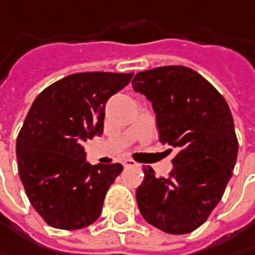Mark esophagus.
Segmentation results:
<instances>
[{"mask_svg":"<svg viewBox=\"0 0 255 255\" xmlns=\"http://www.w3.org/2000/svg\"><path fill=\"white\" fill-rule=\"evenodd\" d=\"M123 165L128 168V167H134V165H137V162L132 160H129V158H126V160H123Z\"/></svg>","mask_w":255,"mask_h":255,"instance_id":"1","label":"esophagus"}]
</instances>
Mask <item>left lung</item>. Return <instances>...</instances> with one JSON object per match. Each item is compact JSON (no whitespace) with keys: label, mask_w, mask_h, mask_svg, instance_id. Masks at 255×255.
Segmentation results:
<instances>
[{"label":"left lung","mask_w":255,"mask_h":255,"mask_svg":"<svg viewBox=\"0 0 255 255\" xmlns=\"http://www.w3.org/2000/svg\"><path fill=\"white\" fill-rule=\"evenodd\" d=\"M132 88L152 104L161 142L177 149L170 177L142 168L139 213L168 234L191 233L220 203L236 165L238 141L227 101L183 65L138 72Z\"/></svg>","instance_id":"obj_1"}]
</instances>
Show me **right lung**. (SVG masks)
I'll list each match as a JSON object with an SVG mask.
<instances>
[{
  "label": "right lung",
  "instance_id": "add662e5",
  "mask_svg": "<svg viewBox=\"0 0 255 255\" xmlns=\"http://www.w3.org/2000/svg\"><path fill=\"white\" fill-rule=\"evenodd\" d=\"M131 78L72 74L45 88L29 108L17 138L18 171L29 203L51 227L78 230L101 214L123 165H91L83 144L103 134L108 98Z\"/></svg>",
  "mask_w": 255,
  "mask_h": 255
}]
</instances>
